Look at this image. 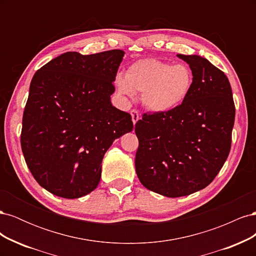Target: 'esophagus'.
<instances>
[{
	"mask_svg": "<svg viewBox=\"0 0 256 256\" xmlns=\"http://www.w3.org/2000/svg\"><path fill=\"white\" fill-rule=\"evenodd\" d=\"M130 114H131V118H132V122H134V125H136V122L140 120V114H138V110H136V109H132L130 111Z\"/></svg>",
	"mask_w": 256,
	"mask_h": 256,
	"instance_id": "1",
	"label": "esophagus"
}]
</instances>
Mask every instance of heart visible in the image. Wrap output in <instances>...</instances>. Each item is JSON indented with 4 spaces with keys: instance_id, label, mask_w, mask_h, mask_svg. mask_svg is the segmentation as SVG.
Here are the masks:
<instances>
[{
    "instance_id": "b5f03b06",
    "label": "heart",
    "mask_w": 256,
    "mask_h": 256,
    "mask_svg": "<svg viewBox=\"0 0 256 256\" xmlns=\"http://www.w3.org/2000/svg\"><path fill=\"white\" fill-rule=\"evenodd\" d=\"M193 82L194 76L188 65L143 58L131 64L125 76H116L115 86L124 96L142 92V104L147 110L164 113L176 109L187 100Z\"/></svg>"
}]
</instances>
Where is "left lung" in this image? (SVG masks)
I'll return each mask as SVG.
<instances>
[{
    "label": "left lung",
    "mask_w": 256,
    "mask_h": 256,
    "mask_svg": "<svg viewBox=\"0 0 256 256\" xmlns=\"http://www.w3.org/2000/svg\"><path fill=\"white\" fill-rule=\"evenodd\" d=\"M177 56L194 76L189 97L176 109L143 114L136 124V172L141 184L168 198L202 190L228 159L235 104L228 76L198 56Z\"/></svg>",
    "instance_id": "1"
}]
</instances>
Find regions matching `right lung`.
Masks as SVG:
<instances>
[{
	"label": "right lung",
	"instance_id": "right-lung-1",
	"mask_svg": "<svg viewBox=\"0 0 256 256\" xmlns=\"http://www.w3.org/2000/svg\"><path fill=\"white\" fill-rule=\"evenodd\" d=\"M125 52H66L35 72L23 112L21 148L36 182L52 194L78 198L95 190L115 138L134 129L112 106Z\"/></svg>",
	"mask_w": 256,
	"mask_h": 256
}]
</instances>
